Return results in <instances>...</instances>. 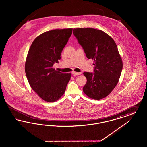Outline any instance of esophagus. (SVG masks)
I'll return each mask as SVG.
<instances>
[{"instance_id":"obj_1","label":"esophagus","mask_w":147,"mask_h":147,"mask_svg":"<svg viewBox=\"0 0 147 147\" xmlns=\"http://www.w3.org/2000/svg\"><path fill=\"white\" fill-rule=\"evenodd\" d=\"M71 73H72V74H73V76H79V75L81 74V72H80V73H78V72H75V71H73Z\"/></svg>"}]
</instances>
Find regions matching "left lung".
Returning <instances> with one entry per match:
<instances>
[{
	"instance_id": "1",
	"label": "left lung",
	"mask_w": 147,
	"mask_h": 147,
	"mask_svg": "<svg viewBox=\"0 0 147 147\" xmlns=\"http://www.w3.org/2000/svg\"><path fill=\"white\" fill-rule=\"evenodd\" d=\"M73 34L87 58L95 62L93 73H84V93L98 100L106 97L118 83L123 66L115 41L105 32L92 28H74Z\"/></svg>"
}]
</instances>
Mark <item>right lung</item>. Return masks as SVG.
Masks as SVG:
<instances>
[{
    "label": "right lung",
    "mask_w": 147,
    "mask_h": 147,
    "mask_svg": "<svg viewBox=\"0 0 147 147\" xmlns=\"http://www.w3.org/2000/svg\"><path fill=\"white\" fill-rule=\"evenodd\" d=\"M72 28L54 30L36 37L28 51L25 63L27 79L32 89L45 101L52 102L63 95L71 73L52 67L72 34Z\"/></svg>",
    "instance_id": "right-lung-1"
}]
</instances>
